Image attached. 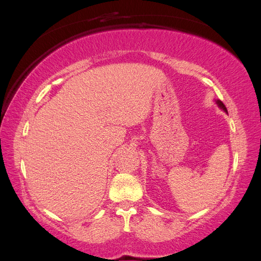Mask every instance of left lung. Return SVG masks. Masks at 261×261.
Instances as JSON below:
<instances>
[{"instance_id": "obj_1", "label": "left lung", "mask_w": 261, "mask_h": 261, "mask_svg": "<svg viewBox=\"0 0 261 261\" xmlns=\"http://www.w3.org/2000/svg\"><path fill=\"white\" fill-rule=\"evenodd\" d=\"M217 103L219 105V107H220V108H222V109L224 110V111H225V112H227V110H226L225 106L223 105V102H221V101H217Z\"/></svg>"}]
</instances>
